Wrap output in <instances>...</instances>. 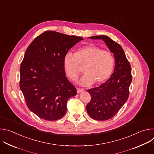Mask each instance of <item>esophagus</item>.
Masks as SVG:
<instances>
[{"mask_svg": "<svg viewBox=\"0 0 154 154\" xmlns=\"http://www.w3.org/2000/svg\"><path fill=\"white\" fill-rule=\"evenodd\" d=\"M84 91L83 89L82 88H77V93L79 94V93H80L82 92H83Z\"/></svg>", "mask_w": 154, "mask_h": 154, "instance_id": "1", "label": "esophagus"}]
</instances>
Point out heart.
<instances>
[{
	"label": "heart",
	"mask_w": 154,
	"mask_h": 154,
	"mask_svg": "<svg viewBox=\"0 0 154 154\" xmlns=\"http://www.w3.org/2000/svg\"><path fill=\"white\" fill-rule=\"evenodd\" d=\"M79 65H84L83 71L85 73L77 82L79 85L88 86L94 83L100 85L112 75L115 58L110 52L101 50L94 45H89L79 49L74 55L68 53L64 56L63 70L71 80L77 78Z\"/></svg>",
	"instance_id": "heart-1"
}]
</instances>
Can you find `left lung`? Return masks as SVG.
<instances>
[{"instance_id":"left-lung-1","label":"left lung","mask_w":154,"mask_h":154,"mask_svg":"<svg viewBox=\"0 0 154 154\" xmlns=\"http://www.w3.org/2000/svg\"><path fill=\"white\" fill-rule=\"evenodd\" d=\"M88 38L102 39L115 60L111 77L99 86L88 90L91 99L86 105L87 113L95 120L105 121L112 118L128 99L132 80L131 69L123 49L117 42L105 35Z\"/></svg>"}]
</instances>
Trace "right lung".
<instances>
[{"label":"right lung","instance_id":"add662e5","mask_svg":"<svg viewBox=\"0 0 154 154\" xmlns=\"http://www.w3.org/2000/svg\"><path fill=\"white\" fill-rule=\"evenodd\" d=\"M83 39L46 31L27 49L20 64L19 86L28 108L39 118L56 121L66 112L67 102L77 91L66 77L63 60Z\"/></svg>","mask_w":154,"mask_h":154}]
</instances>
